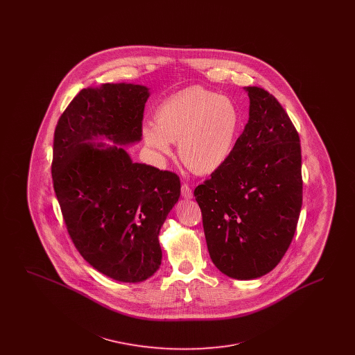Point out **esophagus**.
<instances>
[{
    "label": "esophagus",
    "instance_id": "1",
    "mask_svg": "<svg viewBox=\"0 0 355 355\" xmlns=\"http://www.w3.org/2000/svg\"><path fill=\"white\" fill-rule=\"evenodd\" d=\"M181 194H182V197H184L185 200H191V198H193V191H191V189L186 185V184H184L182 187H181Z\"/></svg>",
    "mask_w": 355,
    "mask_h": 355
}]
</instances>
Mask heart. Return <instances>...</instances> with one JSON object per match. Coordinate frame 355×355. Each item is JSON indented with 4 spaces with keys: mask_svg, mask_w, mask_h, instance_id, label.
<instances>
[{
    "mask_svg": "<svg viewBox=\"0 0 355 355\" xmlns=\"http://www.w3.org/2000/svg\"><path fill=\"white\" fill-rule=\"evenodd\" d=\"M241 114L236 103L201 86L184 89L155 109V123L142 126L146 146L159 159L171 154V142L189 169L207 174L222 168L236 146Z\"/></svg>",
    "mask_w": 355,
    "mask_h": 355,
    "instance_id": "heart-1",
    "label": "heart"
}]
</instances>
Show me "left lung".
Instances as JSON below:
<instances>
[{"label":"left lung","mask_w":355,"mask_h":355,"mask_svg":"<svg viewBox=\"0 0 355 355\" xmlns=\"http://www.w3.org/2000/svg\"><path fill=\"white\" fill-rule=\"evenodd\" d=\"M245 90L249 121L234 150L194 190L210 258L234 279L259 278L279 263L302 206L300 135L269 92Z\"/></svg>","instance_id":"left-lung-1"}]
</instances>
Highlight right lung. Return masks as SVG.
<instances>
[{"mask_svg": "<svg viewBox=\"0 0 355 355\" xmlns=\"http://www.w3.org/2000/svg\"><path fill=\"white\" fill-rule=\"evenodd\" d=\"M149 96L146 86L125 83L83 89L53 142V186L69 236L96 270L126 284L158 270V234L181 194L175 173L133 162L123 149L142 138Z\"/></svg>", "mask_w": 355, "mask_h": 355, "instance_id": "obj_1", "label": "right lung"}]
</instances>
